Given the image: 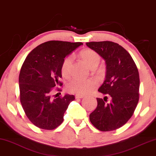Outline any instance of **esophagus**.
I'll return each instance as SVG.
<instances>
[{"label": "esophagus", "instance_id": "1", "mask_svg": "<svg viewBox=\"0 0 156 156\" xmlns=\"http://www.w3.org/2000/svg\"><path fill=\"white\" fill-rule=\"evenodd\" d=\"M75 98H84V96H83V95H81V94H76L75 96Z\"/></svg>", "mask_w": 156, "mask_h": 156}]
</instances>
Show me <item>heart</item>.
I'll list each match as a JSON object with an SVG mask.
<instances>
[{"instance_id":"1","label":"heart","mask_w":156,"mask_h":156,"mask_svg":"<svg viewBox=\"0 0 156 156\" xmlns=\"http://www.w3.org/2000/svg\"><path fill=\"white\" fill-rule=\"evenodd\" d=\"M80 56L86 65L89 68L96 67L100 62V55L96 51L91 49H85L80 53ZM73 63V57L67 56L63 60L61 72L64 76H68L70 74V68ZM98 83L93 79L89 80H81V79L74 78L72 80L67 84V89L72 93L85 95L89 94L92 90L97 87Z\"/></svg>"}]
</instances>
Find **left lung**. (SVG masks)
Segmentation results:
<instances>
[{
	"mask_svg": "<svg viewBox=\"0 0 156 156\" xmlns=\"http://www.w3.org/2000/svg\"><path fill=\"white\" fill-rule=\"evenodd\" d=\"M105 62V78L98 91L110 97L97 98L98 105L89 115L95 127L102 132L115 130L131 118L139 102V74L130 54L118 44L112 41L88 42Z\"/></svg>",
	"mask_w": 156,
	"mask_h": 156,
	"instance_id": "obj_1",
	"label": "left lung"
}]
</instances>
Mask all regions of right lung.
<instances>
[{
    "instance_id": "right-lung-1",
    "label": "right lung",
    "mask_w": 156,
    "mask_h": 156,
    "mask_svg": "<svg viewBox=\"0 0 156 156\" xmlns=\"http://www.w3.org/2000/svg\"><path fill=\"white\" fill-rule=\"evenodd\" d=\"M83 45L50 41L40 44L29 53L19 76L20 102L27 117L35 126L51 130L63 122V116L73 95L52 98L53 88L62 85L63 60Z\"/></svg>"
}]
</instances>
